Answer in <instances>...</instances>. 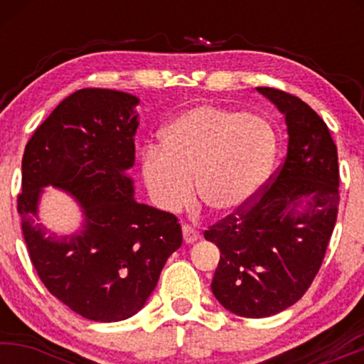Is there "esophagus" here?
<instances>
[{
	"instance_id": "1",
	"label": "esophagus",
	"mask_w": 364,
	"mask_h": 364,
	"mask_svg": "<svg viewBox=\"0 0 364 364\" xmlns=\"http://www.w3.org/2000/svg\"><path fill=\"white\" fill-rule=\"evenodd\" d=\"M183 237H185L186 243H195V241L200 237V232L196 231L193 225L183 224Z\"/></svg>"
}]
</instances>
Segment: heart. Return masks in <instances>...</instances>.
<instances>
[{
  "instance_id": "obj_1",
  "label": "heart",
  "mask_w": 364,
  "mask_h": 364,
  "mask_svg": "<svg viewBox=\"0 0 364 364\" xmlns=\"http://www.w3.org/2000/svg\"><path fill=\"white\" fill-rule=\"evenodd\" d=\"M277 154V136L263 118L241 109L196 106L161 133V149H145L141 178L150 198L166 212L188 205L195 191L217 215L248 205Z\"/></svg>"
}]
</instances>
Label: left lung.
<instances>
[{
	"instance_id": "left-lung-1",
	"label": "left lung",
	"mask_w": 364,
	"mask_h": 364,
	"mask_svg": "<svg viewBox=\"0 0 364 364\" xmlns=\"http://www.w3.org/2000/svg\"><path fill=\"white\" fill-rule=\"evenodd\" d=\"M257 90L286 118L287 156L260 195L203 232L220 250L212 292L245 318L277 315L306 292L339 207L337 147L325 121L287 92Z\"/></svg>"
}]
</instances>
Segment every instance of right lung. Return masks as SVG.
<instances>
[{
	"label": "right lung",
	"instance_id": "obj_1",
	"mask_svg": "<svg viewBox=\"0 0 364 364\" xmlns=\"http://www.w3.org/2000/svg\"><path fill=\"white\" fill-rule=\"evenodd\" d=\"M139 102L119 90L73 92L36 129L22 159L18 214L32 265L54 298L106 323L144 308L183 243L176 215L136 202L127 174L135 164ZM46 186L81 205L77 233L60 237L38 223Z\"/></svg>",
	"mask_w": 364,
	"mask_h": 364
}]
</instances>
